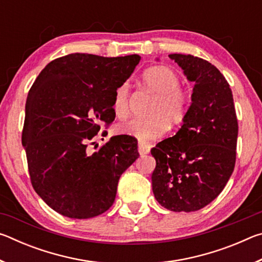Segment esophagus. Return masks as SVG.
Here are the masks:
<instances>
[{"label":"esophagus","mask_w":262,"mask_h":262,"mask_svg":"<svg viewBox=\"0 0 262 262\" xmlns=\"http://www.w3.org/2000/svg\"><path fill=\"white\" fill-rule=\"evenodd\" d=\"M137 147H139L137 149H139V154L141 155V156H143V155H147L150 151L149 145L142 143V142H139V145H137Z\"/></svg>","instance_id":"obj_1"}]
</instances>
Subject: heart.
<instances>
[{
	"instance_id": "obj_1",
	"label": "heart",
	"mask_w": 262,
	"mask_h": 262,
	"mask_svg": "<svg viewBox=\"0 0 262 262\" xmlns=\"http://www.w3.org/2000/svg\"><path fill=\"white\" fill-rule=\"evenodd\" d=\"M145 88L156 95L150 108L149 118H134L117 127L119 134L134 136L140 141H152L165 134L168 126L176 127L184 121L187 114L189 97L180 86V78L173 70L164 66H154L142 75ZM128 83L117 88L113 96V112L117 118H125L129 111Z\"/></svg>"
}]
</instances>
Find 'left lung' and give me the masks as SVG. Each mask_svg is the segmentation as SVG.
Segmentation results:
<instances>
[{
	"instance_id": "1",
	"label": "left lung",
	"mask_w": 262,
	"mask_h": 262,
	"mask_svg": "<svg viewBox=\"0 0 262 262\" xmlns=\"http://www.w3.org/2000/svg\"><path fill=\"white\" fill-rule=\"evenodd\" d=\"M168 56L194 89L184 125L151 149L152 192L168 210L196 211L219 196L232 174L237 115L231 89L214 64L189 54Z\"/></svg>"
}]
</instances>
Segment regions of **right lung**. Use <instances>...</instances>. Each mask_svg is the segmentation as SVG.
<instances>
[{
  "label": "right lung",
  "mask_w": 262,
  "mask_h": 262,
  "mask_svg": "<svg viewBox=\"0 0 262 262\" xmlns=\"http://www.w3.org/2000/svg\"><path fill=\"white\" fill-rule=\"evenodd\" d=\"M140 60L75 53L50 62L31 86L21 143L31 184L59 214L78 220L103 214L121 174L140 156L128 135L111 137L94 154L88 149L100 123L114 120V92Z\"/></svg>",
  "instance_id": "right-lung-1"
}]
</instances>
